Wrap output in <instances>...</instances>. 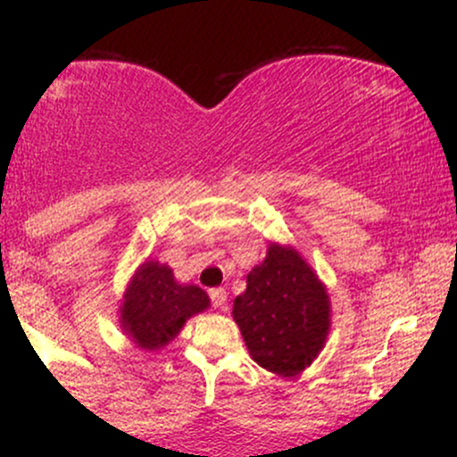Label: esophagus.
<instances>
[{"instance_id":"esophagus-1","label":"esophagus","mask_w":457,"mask_h":457,"mask_svg":"<svg viewBox=\"0 0 457 457\" xmlns=\"http://www.w3.org/2000/svg\"><path fill=\"white\" fill-rule=\"evenodd\" d=\"M211 303H212V307H223L225 303H228V292H225L223 287H212Z\"/></svg>"}]
</instances>
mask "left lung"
Wrapping results in <instances>:
<instances>
[{"instance_id": "8db88e82", "label": "left lung", "mask_w": 457, "mask_h": 457, "mask_svg": "<svg viewBox=\"0 0 457 457\" xmlns=\"http://www.w3.org/2000/svg\"><path fill=\"white\" fill-rule=\"evenodd\" d=\"M232 313L255 363L279 376L312 365L328 333L327 290L290 246H269Z\"/></svg>"}]
</instances>
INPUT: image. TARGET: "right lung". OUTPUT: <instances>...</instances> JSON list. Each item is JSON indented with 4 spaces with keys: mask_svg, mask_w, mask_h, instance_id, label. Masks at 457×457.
<instances>
[{
    "mask_svg": "<svg viewBox=\"0 0 457 457\" xmlns=\"http://www.w3.org/2000/svg\"><path fill=\"white\" fill-rule=\"evenodd\" d=\"M124 298L122 327L145 350L170 344L182 324L211 303L202 287L180 286L170 266L159 262L139 266Z\"/></svg>",
    "mask_w": 457,
    "mask_h": 457,
    "instance_id": "add662e5",
    "label": "right lung"
}]
</instances>
